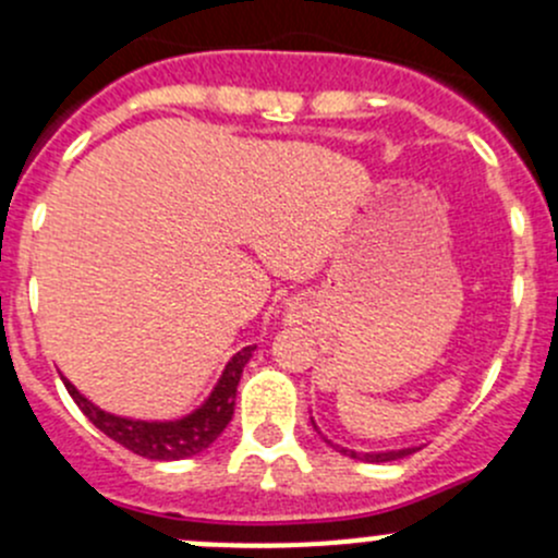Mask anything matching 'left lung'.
Wrapping results in <instances>:
<instances>
[{"mask_svg": "<svg viewBox=\"0 0 558 558\" xmlns=\"http://www.w3.org/2000/svg\"><path fill=\"white\" fill-rule=\"evenodd\" d=\"M326 442H329V440H326ZM335 448L340 453L351 456V459L375 461V464H380V461H397V459H402V456H408V453L415 451V448H402V451H386V453H356V451H348V448H340V446H335Z\"/></svg>", "mask_w": 558, "mask_h": 558, "instance_id": "8db88e82", "label": "left lung"}]
</instances>
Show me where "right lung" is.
<instances>
[{
  "label": "right lung",
  "instance_id": "right-lung-1",
  "mask_svg": "<svg viewBox=\"0 0 558 558\" xmlns=\"http://www.w3.org/2000/svg\"><path fill=\"white\" fill-rule=\"evenodd\" d=\"M253 351H256V345H247L240 353H234L232 362L223 369L218 386L213 388V393L207 397V402L180 421L121 418V415L105 413L97 404L88 402V399L66 378L64 386L66 391H70V397L75 399L77 408L83 410V415H86L99 432H105L110 440H116L118 446L126 448V451L156 461L189 459V456H196L205 451V448H210L213 442H216V437L221 435V432L227 429L229 421H232L240 375H243V367L247 364V359L253 356Z\"/></svg>",
  "mask_w": 558,
  "mask_h": 558
}]
</instances>
